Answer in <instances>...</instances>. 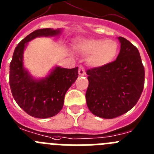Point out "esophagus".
Wrapping results in <instances>:
<instances>
[{
	"label": "esophagus",
	"instance_id": "esophagus-1",
	"mask_svg": "<svg viewBox=\"0 0 154 154\" xmlns=\"http://www.w3.org/2000/svg\"><path fill=\"white\" fill-rule=\"evenodd\" d=\"M79 75H85V71L84 68H83L82 66H80L79 68Z\"/></svg>",
	"mask_w": 154,
	"mask_h": 154
}]
</instances>
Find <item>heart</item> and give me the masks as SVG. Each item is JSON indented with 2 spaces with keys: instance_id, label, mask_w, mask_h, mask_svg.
Returning <instances> with one entry per match:
<instances>
[{
  "instance_id": "obj_1",
  "label": "heart",
  "mask_w": 154,
  "mask_h": 154,
  "mask_svg": "<svg viewBox=\"0 0 154 154\" xmlns=\"http://www.w3.org/2000/svg\"><path fill=\"white\" fill-rule=\"evenodd\" d=\"M73 48L82 56H88L87 64L93 68L107 66L115 60L119 50L118 43L113 39H78Z\"/></svg>"
}]
</instances>
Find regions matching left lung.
<instances>
[{
	"instance_id": "left-lung-1",
	"label": "left lung",
	"mask_w": 154,
	"mask_h": 154,
	"mask_svg": "<svg viewBox=\"0 0 154 154\" xmlns=\"http://www.w3.org/2000/svg\"><path fill=\"white\" fill-rule=\"evenodd\" d=\"M121 50L116 60L87 70L85 94L89 111L111 119L124 115L137 104L144 86V67L138 49L124 37H118Z\"/></svg>"
}]
</instances>
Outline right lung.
<instances>
[{
	"label": "right lung",
	"mask_w": 154,
	"mask_h": 154,
	"mask_svg": "<svg viewBox=\"0 0 154 154\" xmlns=\"http://www.w3.org/2000/svg\"><path fill=\"white\" fill-rule=\"evenodd\" d=\"M63 29H39L29 33L15 48L10 64V87L17 105L30 116L48 118L60 112L65 94L79 75L78 67L55 66L44 78L36 79L23 65V53L28 43L36 37H54Z\"/></svg>",
	"instance_id": "add662e5"
}]
</instances>
